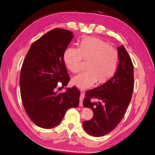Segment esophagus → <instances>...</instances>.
<instances>
[{
	"instance_id": "1",
	"label": "esophagus",
	"mask_w": 155,
	"mask_h": 155,
	"mask_svg": "<svg viewBox=\"0 0 155 155\" xmlns=\"http://www.w3.org/2000/svg\"><path fill=\"white\" fill-rule=\"evenodd\" d=\"M84 99V94L83 92L81 93L80 97H79V106H83V101Z\"/></svg>"
}]
</instances>
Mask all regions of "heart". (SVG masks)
Here are the masks:
<instances>
[{
	"mask_svg": "<svg viewBox=\"0 0 155 155\" xmlns=\"http://www.w3.org/2000/svg\"><path fill=\"white\" fill-rule=\"evenodd\" d=\"M83 59H89L86 70L73 78L72 82L77 87L85 89L92 87L98 79L106 81L114 74L118 63V51L106 42L96 37L83 39L79 48L71 47L64 54V61L67 68L73 73L81 69Z\"/></svg>",
	"mask_w": 155,
	"mask_h": 155,
	"instance_id": "b5f03b06",
	"label": "heart"
}]
</instances>
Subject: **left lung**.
<instances>
[{
  "label": "left lung",
  "mask_w": 155,
  "mask_h": 155,
  "mask_svg": "<svg viewBox=\"0 0 155 155\" xmlns=\"http://www.w3.org/2000/svg\"><path fill=\"white\" fill-rule=\"evenodd\" d=\"M119 63L114 75L107 82L85 93L83 105L91 109L93 118L83 121L84 129L93 137L113 130L123 119L132 97L134 68L123 45L118 48ZM96 99L97 102L93 100Z\"/></svg>",
  "instance_id": "8db88e82"
}]
</instances>
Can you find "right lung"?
Here are the masks:
<instances>
[{
  "instance_id": "add662e5",
  "label": "right lung",
  "mask_w": 155,
  "mask_h": 155,
  "mask_svg": "<svg viewBox=\"0 0 155 155\" xmlns=\"http://www.w3.org/2000/svg\"><path fill=\"white\" fill-rule=\"evenodd\" d=\"M72 34L61 28L50 30L31 45L23 61L22 102L30 120L40 127L57 126L68 109L79 105L80 92L76 87L68 88L64 93L55 92L59 82L63 88L70 81L64 54Z\"/></svg>"
}]
</instances>
